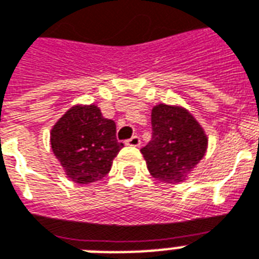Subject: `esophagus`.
Returning a JSON list of instances; mask_svg holds the SVG:
<instances>
[{
  "label": "esophagus",
  "instance_id": "1",
  "mask_svg": "<svg viewBox=\"0 0 259 259\" xmlns=\"http://www.w3.org/2000/svg\"><path fill=\"white\" fill-rule=\"evenodd\" d=\"M140 144H141V140L138 136H133L126 141V145H129V147H140Z\"/></svg>",
  "mask_w": 259,
  "mask_h": 259
}]
</instances>
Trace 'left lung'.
Segmentation results:
<instances>
[{"label":"left lung","instance_id":"obj_1","mask_svg":"<svg viewBox=\"0 0 259 259\" xmlns=\"http://www.w3.org/2000/svg\"><path fill=\"white\" fill-rule=\"evenodd\" d=\"M152 140L141 149L149 172L165 183L182 182L204 157L208 138L185 108L157 104L152 110Z\"/></svg>","mask_w":259,"mask_h":259}]
</instances>
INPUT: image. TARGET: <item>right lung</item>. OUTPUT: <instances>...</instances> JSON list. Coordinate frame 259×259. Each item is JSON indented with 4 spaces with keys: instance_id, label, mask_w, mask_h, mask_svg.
<instances>
[{
    "instance_id": "obj_1",
    "label": "right lung",
    "mask_w": 259,
    "mask_h": 259,
    "mask_svg": "<svg viewBox=\"0 0 259 259\" xmlns=\"http://www.w3.org/2000/svg\"><path fill=\"white\" fill-rule=\"evenodd\" d=\"M55 157L73 182H96L110 172L123 144L116 126L96 106H74L54 125L50 136Z\"/></svg>"
}]
</instances>
